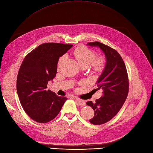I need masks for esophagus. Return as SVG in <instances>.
I'll return each instance as SVG.
<instances>
[{"label":"esophagus","instance_id":"esophagus-1","mask_svg":"<svg viewBox=\"0 0 153 153\" xmlns=\"http://www.w3.org/2000/svg\"><path fill=\"white\" fill-rule=\"evenodd\" d=\"M74 99L76 100V102H77V103L79 105H81V106H84L86 105V103L85 102V100H81V99H79V98L75 97Z\"/></svg>","mask_w":153,"mask_h":153}]
</instances>
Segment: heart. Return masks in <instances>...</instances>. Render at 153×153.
<instances>
[{"label":"heart","instance_id":"obj_1","mask_svg":"<svg viewBox=\"0 0 153 153\" xmlns=\"http://www.w3.org/2000/svg\"><path fill=\"white\" fill-rule=\"evenodd\" d=\"M74 55L81 65H88L93 63V66L97 70H101L104 67L105 60L102 57L96 58V53L86 47H79L77 48L74 51ZM65 58V55L61 57L60 62H61Z\"/></svg>","mask_w":153,"mask_h":153}]
</instances>
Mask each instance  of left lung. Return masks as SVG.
Masks as SVG:
<instances>
[{
	"label": "left lung",
	"mask_w": 153,
	"mask_h": 153,
	"mask_svg": "<svg viewBox=\"0 0 153 153\" xmlns=\"http://www.w3.org/2000/svg\"><path fill=\"white\" fill-rule=\"evenodd\" d=\"M87 45L100 48L105 56V67L96 82L98 88L103 90L102 97L95 103L86 102L95 111L90 122L102 125L114 117L124 104L128 93V78L125 64L117 51L99 42Z\"/></svg>",
	"instance_id": "obj_1"
}]
</instances>
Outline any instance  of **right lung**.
<instances>
[{"label": "right lung", "mask_w": 153, "mask_h": 153, "mask_svg": "<svg viewBox=\"0 0 153 153\" xmlns=\"http://www.w3.org/2000/svg\"><path fill=\"white\" fill-rule=\"evenodd\" d=\"M72 47L71 44L44 43L24 58L18 74L16 90L24 111L36 122L53 120L67 100L46 88L56 76L59 58Z\"/></svg>", "instance_id": "add662e5"}]
</instances>
